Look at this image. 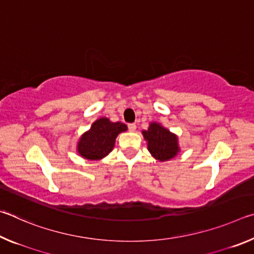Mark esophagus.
Instances as JSON below:
<instances>
[{
    "mask_svg": "<svg viewBox=\"0 0 254 254\" xmlns=\"http://www.w3.org/2000/svg\"><path fill=\"white\" fill-rule=\"evenodd\" d=\"M127 127H128V130H130L131 132H134L135 130H136V126L134 123H130V124H127Z\"/></svg>",
    "mask_w": 254,
    "mask_h": 254,
    "instance_id": "1",
    "label": "esophagus"
}]
</instances>
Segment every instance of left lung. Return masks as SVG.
<instances>
[{"mask_svg": "<svg viewBox=\"0 0 254 254\" xmlns=\"http://www.w3.org/2000/svg\"><path fill=\"white\" fill-rule=\"evenodd\" d=\"M151 156L159 161H168L180 152L178 135L158 122H150L148 130L142 131Z\"/></svg>", "mask_w": 254, "mask_h": 254, "instance_id": "left-lung-1", "label": "left lung"}]
</instances>
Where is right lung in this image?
<instances>
[{
	"instance_id": "obj_1",
	"label": "right lung",
	"mask_w": 254,
	"mask_h": 254,
	"mask_svg": "<svg viewBox=\"0 0 254 254\" xmlns=\"http://www.w3.org/2000/svg\"><path fill=\"white\" fill-rule=\"evenodd\" d=\"M127 130V127L122 122H112L107 118L97 119L91 128L80 135L76 151L86 160H102L113 150L120 133Z\"/></svg>"
}]
</instances>
